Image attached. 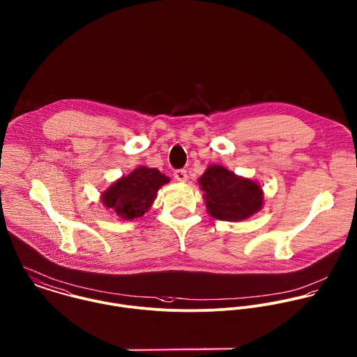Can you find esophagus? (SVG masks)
<instances>
[{
	"instance_id": "1",
	"label": "esophagus",
	"mask_w": 357,
	"mask_h": 357,
	"mask_svg": "<svg viewBox=\"0 0 357 357\" xmlns=\"http://www.w3.org/2000/svg\"><path fill=\"white\" fill-rule=\"evenodd\" d=\"M174 176H175V179H176L178 182H186V181H188V172H186V169H176L175 174H174Z\"/></svg>"
}]
</instances>
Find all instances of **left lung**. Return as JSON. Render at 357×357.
<instances>
[{
	"mask_svg": "<svg viewBox=\"0 0 357 357\" xmlns=\"http://www.w3.org/2000/svg\"><path fill=\"white\" fill-rule=\"evenodd\" d=\"M199 185L204 192L208 214L219 220H243L262 208V188L222 165H210L200 176Z\"/></svg>",
	"mask_w": 357,
	"mask_h": 357,
	"instance_id": "obj_1",
	"label": "left lung"
}]
</instances>
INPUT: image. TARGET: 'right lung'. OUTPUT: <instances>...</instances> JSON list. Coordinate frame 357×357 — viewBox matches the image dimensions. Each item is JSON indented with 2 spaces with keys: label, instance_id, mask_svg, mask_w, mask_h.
Returning a JSON list of instances; mask_svg holds the SVG:
<instances>
[{
  "label": "right lung",
  "instance_id": "add662e5",
  "mask_svg": "<svg viewBox=\"0 0 357 357\" xmlns=\"http://www.w3.org/2000/svg\"><path fill=\"white\" fill-rule=\"evenodd\" d=\"M169 178L157 168L138 167L127 176H121L102 193V203L121 219L132 220L142 216L151 207L158 189Z\"/></svg>",
  "mask_w": 357,
  "mask_h": 357
}]
</instances>
